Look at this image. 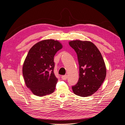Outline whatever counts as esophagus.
<instances>
[{
	"mask_svg": "<svg viewBox=\"0 0 125 125\" xmlns=\"http://www.w3.org/2000/svg\"><path fill=\"white\" fill-rule=\"evenodd\" d=\"M61 78H62V79L63 80H67V75H62L61 76Z\"/></svg>",
	"mask_w": 125,
	"mask_h": 125,
	"instance_id": "1",
	"label": "esophagus"
}]
</instances>
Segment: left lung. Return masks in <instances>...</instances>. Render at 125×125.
Segmentation results:
<instances>
[{
  "instance_id": "8db88e82",
  "label": "left lung",
  "mask_w": 125,
  "mask_h": 125,
  "mask_svg": "<svg viewBox=\"0 0 125 125\" xmlns=\"http://www.w3.org/2000/svg\"><path fill=\"white\" fill-rule=\"evenodd\" d=\"M77 55L80 76L77 83L72 87L73 93L81 97L94 94L103 83L106 69L101 52L89 41L75 40L69 42Z\"/></svg>"
}]
</instances>
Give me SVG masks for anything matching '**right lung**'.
<instances>
[{"label":"right lung","instance_id":"1","mask_svg":"<svg viewBox=\"0 0 125 125\" xmlns=\"http://www.w3.org/2000/svg\"><path fill=\"white\" fill-rule=\"evenodd\" d=\"M62 47L60 42L50 39L36 43L29 51L22 71L26 86L34 95L42 97L54 92L58 79L54 57Z\"/></svg>","mask_w":125,"mask_h":125}]
</instances>
